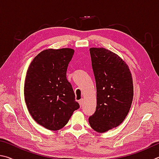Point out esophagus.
Returning a JSON list of instances; mask_svg holds the SVG:
<instances>
[{
  "label": "esophagus",
  "instance_id": "34e87169",
  "mask_svg": "<svg viewBox=\"0 0 159 159\" xmlns=\"http://www.w3.org/2000/svg\"><path fill=\"white\" fill-rule=\"evenodd\" d=\"M79 103H80V106L82 107L83 103H84V99L82 98L81 100H80V101H79Z\"/></svg>",
  "mask_w": 159,
  "mask_h": 159
}]
</instances>
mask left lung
Wrapping results in <instances>:
<instances>
[{"label":"left lung","mask_w":159,"mask_h":159,"mask_svg":"<svg viewBox=\"0 0 159 159\" xmlns=\"http://www.w3.org/2000/svg\"><path fill=\"white\" fill-rule=\"evenodd\" d=\"M89 51L97 105L89 122L96 132L105 133L126 117L133 98V77L126 63L115 53L102 47H92Z\"/></svg>","instance_id":"obj_1"}]
</instances>
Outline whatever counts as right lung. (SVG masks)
<instances>
[{"label":"right lung","mask_w":159,"mask_h":159,"mask_svg":"<svg viewBox=\"0 0 159 159\" xmlns=\"http://www.w3.org/2000/svg\"><path fill=\"white\" fill-rule=\"evenodd\" d=\"M74 52L71 48L43 50L33 58L26 72L24 98L28 110L38 124L50 130L63 128L80 107L66 78Z\"/></svg>","instance_id":"obj_1"}]
</instances>
